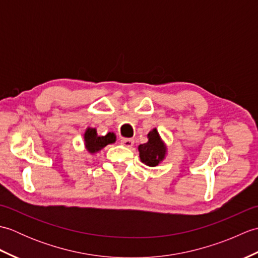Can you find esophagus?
<instances>
[{"label":"esophagus","instance_id":"1","mask_svg":"<svg viewBox=\"0 0 258 258\" xmlns=\"http://www.w3.org/2000/svg\"><path fill=\"white\" fill-rule=\"evenodd\" d=\"M120 144L126 146V147H132L134 145V140L132 139H127V138H124L120 140Z\"/></svg>","mask_w":258,"mask_h":258}]
</instances>
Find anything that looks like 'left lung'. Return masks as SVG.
Segmentation results:
<instances>
[{
    "label": "left lung",
    "instance_id": "8db88e82",
    "mask_svg": "<svg viewBox=\"0 0 258 258\" xmlns=\"http://www.w3.org/2000/svg\"><path fill=\"white\" fill-rule=\"evenodd\" d=\"M165 151L156 128L149 133V142L139 146L141 161L149 166H156L165 156Z\"/></svg>",
    "mask_w": 258,
    "mask_h": 258
}]
</instances>
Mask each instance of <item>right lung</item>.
I'll list each match as a JSON object with an SVG mask.
<instances>
[{"instance_id":"obj_1","label":"right lung","mask_w":258,"mask_h":258,"mask_svg":"<svg viewBox=\"0 0 258 258\" xmlns=\"http://www.w3.org/2000/svg\"><path fill=\"white\" fill-rule=\"evenodd\" d=\"M84 138L85 146L90 153L98 152L107 144H111L115 142V135L113 133H108L105 136H97L95 128H87Z\"/></svg>"}]
</instances>
